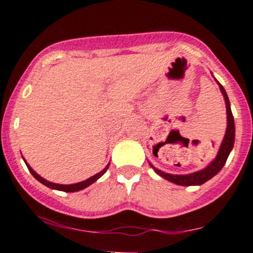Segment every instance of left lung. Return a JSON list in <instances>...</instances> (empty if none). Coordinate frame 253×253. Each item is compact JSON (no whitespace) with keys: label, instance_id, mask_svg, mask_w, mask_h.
I'll return each instance as SVG.
<instances>
[{"label":"left lung","instance_id":"left-lung-1","mask_svg":"<svg viewBox=\"0 0 253 253\" xmlns=\"http://www.w3.org/2000/svg\"><path fill=\"white\" fill-rule=\"evenodd\" d=\"M216 82L218 84L219 89H221V92H222L223 94V98H225L226 113H227V127H226L225 137H223L222 142H221L218 152H217L214 160H212V161L210 162L205 169L193 172V173H187V174L167 173V172H164L161 171V169H156L151 162H148L150 166L155 169L156 173L159 174V176L164 177L165 180L169 181V182L176 183V185H180V186H200L202 185V183L207 182L210 178L216 176V174L222 169V167L225 166L226 161H227L228 155H230L231 151H232L233 143H235V121H233L232 111H231L230 100H228V96L227 93H226L225 88L222 87V84H219L217 80Z\"/></svg>","mask_w":253,"mask_h":253}]
</instances>
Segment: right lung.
I'll list each match as a JSON object with an SVG mask.
<instances>
[{
  "instance_id": "right-lung-1",
  "label": "right lung",
  "mask_w": 253,
  "mask_h": 253,
  "mask_svg": "<svg viewBox=\"0 0 253 253\" xmlns=\"http://www.w3.org/2000/svg\"><path fill=\"white\" fill-rule=\"evenodd\" d=\"M23 160H25V159H23ZM25 164H26V166H27L28 171H30L31 173H32V176H34L37 181H40V182H41L42 185L47 186V187L52 188V190L63 191V192H77V191H81V190H84V188L88 187L89 185H92V183H93V182H96V181H97L98 178H100V177L102 176V174H105L106 171H107V169H108V166H110V164H108L107 166H106L105 169H102V171L98 172V173H96V174H94V176L89 177V178H87V180L82 181V182L72 183V185H60V183H53V182H49V181L44 180L43 177H41L39 173H36V172H35L34 169H31V166L27 164V162L25 161Z\"/></svg>"
}]
</instances>
